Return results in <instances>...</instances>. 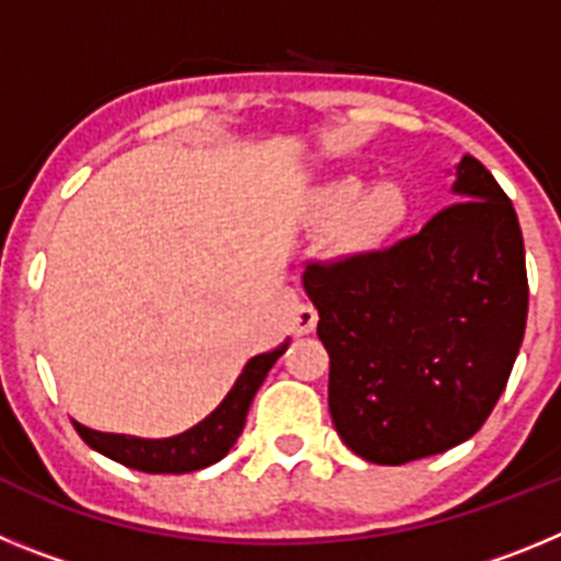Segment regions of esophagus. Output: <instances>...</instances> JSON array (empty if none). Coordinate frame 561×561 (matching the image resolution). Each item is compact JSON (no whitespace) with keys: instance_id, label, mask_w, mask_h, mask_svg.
<instances>
[{"instance_id":"obj_1","label":"esophagus","mask_w":561,"mask_h":561,"mask_svg":"<svg viewBox=\"0 0 561 561\" xmlns=\"http://www.w3.org/2000/svg\"><path fill=\"white\" fill-rule=\"evenodd\" d=\"M317 329V309L309 304H300L289 314V331L295 336H306Z\"/></svg>"}]
</instances>
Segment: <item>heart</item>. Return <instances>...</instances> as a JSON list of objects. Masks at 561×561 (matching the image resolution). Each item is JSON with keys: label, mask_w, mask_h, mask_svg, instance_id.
Listing matches in <instances>:
<instances>
[{"label": "heart", "mask_w": 561, "mask_h": 561, "mask_svg": "<svg viewBox=\"0 0 561 561\" xmlns=\"http://www.w3.org/2000/svg\"><path fill=\"white\" fill-rule=\"evenodd\" d=\"M408 193L399 182L379 180L362 191L356 176L325 182L311 202V219L320 227L342 221V238L354 247L379 244L408 219Z\"/></svg>", "instance_id": "b5f03b06"}]
</instances>
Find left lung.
Listing matches in <instances>:
<instances>
[{
    "label": "left lung",
    "instance_id": "left-lung-1",
    "mask_svg": "<svg viewBox=\"0 0 561 561\" xmlns=\"http://www.w3.org/2000/svg\"><path fill=\"white\" fill-rule=\"evenodd\" d=\"M449 173L455 205L424 230L304 272L331 356V419L370 463L472 438L523 345L528 275L512 199L469 153Z\"/></svg>",
    "mask_w": 561,
    "mask_h": 561
}]
</instances>
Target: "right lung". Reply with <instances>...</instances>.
<instances>
[{"mask_svg":"<svg viewBox=\"0 0 561 561\" xmlns=\"http://www.w3.org/2000/svg\"><path fill=\"white\" fill-rule=\"evenodd\" d=\"M286 345L270 351V354L252 356L238 374L230 393L221 399L219 408L185 433L171 435V438H140V435L101 433V430H89L83 424H78V433L95 453L106 455V458L117 460L128 469H140L148 474H185L205 469L232 449V444L244 430L247 413H250L257 388L264 385L266 374L272 370L277 356L284 354Z\"/></svg>","mask_w":561,"mask_h":561,"instance_id":"add662e5","label":"right lung"}]
</instances>
